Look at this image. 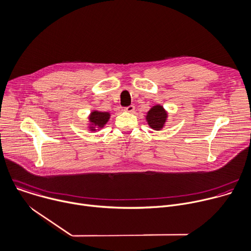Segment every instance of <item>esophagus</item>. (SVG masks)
Returning <instances> with one entry per match:
<instances>
[{
  "mask_svg": "<svg viewBox=\"0 0 251 251\" xmlns=\"http://www.w3.org/2000/svg\"><path fill=\"white\" fill-rule=\"evenodd\" d=\"M125 111L127 112V113H133L134 112V106L133 105H130L128 107H126L125 108Z\"/></svg>",
  "mask_w": 251,
  "mask_h": 251,
  "instance_id": "1",
  "label": "esophagus"
}]
</instances>
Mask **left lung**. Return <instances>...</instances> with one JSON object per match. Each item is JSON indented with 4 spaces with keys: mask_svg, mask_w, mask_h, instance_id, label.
<instances>
[{
    "mask_svg": "<svg viewBox=\"0 0 251 251\" xmlns=\"http://www.w3.org/2000/svg\"><path fill=\"white\" fill-rule=\"evenodd\" d=\"M167 112L160 105L153 106L147 112L146 121L148 126L154 130H161L167 120Z\"/></svg>",
    "mask_w": 251,
    "mask_h": 251,
    "instance_id": "left-lung-1",
    "label": "left lung"
}]
</instances>
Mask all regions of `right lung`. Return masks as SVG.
<instances>
[{"mask_svg":"<svg viewBox=\"0 0 251 251\" xmlns=\"http://www.w3.org/2000/svg\"><path fill=\"white\" fill-rule=\"evenodd\" d=\"M111 115L107 112H99V111H93L89 116V122L90 126L89 128L91 131H96L97 128H103L105 125L108 123Z\"/></svg>","mask_w":251,"mask_h":251,"instance_id":"add662e5","label":"right lung"}]
</instances>
